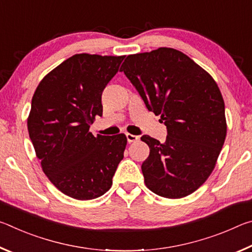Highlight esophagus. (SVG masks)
Returning <instances> with one entry per match:
<instances>
[{
  "label": "esophagus",
  "mask_w": 252,
  "mask_h": 252,
  "mask_svg": "<svg viewBox=\"0 0 252 252\" xmlns=\"http://www.w3.org/2000/svg\"><path fill=\"white\" fill-rule=\"evenodd\" d=\"M126 136L127 142H129V143L136 142L139 140V136L138 135H134V134H131V133H126Z\"/></svg>",
  "instance_id": "1"
}]
</instances>
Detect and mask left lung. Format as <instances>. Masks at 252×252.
I'll list each match as a JSON object with an SVG mask.
<instances>
[{
  "label": "left lung",
  "mask_w": 252,
  "mask_h": 252,
  "mask_svg": "<svg viewBox=\"0 0 252 252\" xmlns=\"http://www.w3.org/2000/svg\"><path fill=\"white\" fill-rule=\"evenodd\" d=\"M121 71L167 126L162 143L141 136L150 148L141 165L146 186L170 199L194 192L215 169L227 134L224 102L216 81L171 48L127 55Z\"/></svg>",
  "instance_id": "obj_1"
}]
</instances>
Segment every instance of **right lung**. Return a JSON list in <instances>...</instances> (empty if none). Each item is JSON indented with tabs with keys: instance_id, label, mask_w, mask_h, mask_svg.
<instances>
[{
	"instance_id": "add662e5",
	"label": "right lung",
	"mask_w": 252,
	"mask_h": 252,
	"mask_svg": "<svg viewBox=\"0 0 252 252\" xmlns=\"http://www.w3.org/2000/svg\"><path fill=\"white\" fill-rule=\"evenodd\" d=\"M123 57L75 54L46 74L32 97L28 130L45 176L78 200L101 197L112 186L126 136L93 135L102 92Z\"/></svg>"
}]
</instances>
